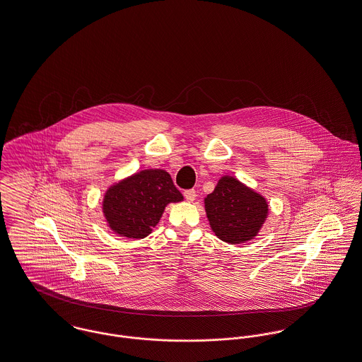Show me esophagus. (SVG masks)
I'll use <instances>...</instances> for the list:
<instances>
[{
  "label": "esophagus",
  "instance_id": "esophagus-1",
  "mask_svg": "<svg viewBox=\"0 0 362 362\" xmlns=\"http://www.w3.org/2000/svg\"><path fill=\"white\" fill-rule=\"evenodd\" d=\"M183 194H185V198H186L189 202H192V201L195 199V197H197L195 190H186Z\"/></svg>",
  "mask_w": 362,
  "mask_h": 362
}]
</instances>
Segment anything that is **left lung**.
<instances>
[{
  "instance_id": "8db88e82",
  "label": "left lung",
  "mask_w": 362,
  "mask_h": 362,
  "mask_svg": "<svg viewBox=\"0 0 362 362\" xmlns=\"http://www.w3.org/2000/svg\"><path fill=\"white\" fill-rule=\"evenodd\" d=\"M204 202L213 233L231 245L255 239L269 212L261 194L228 175L217 182Z\"/></svg>"
}]
</instances>
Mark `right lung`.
<instances>
[{"label": "right lung", "mask_w": 362, "mask_h": 362, "mask_svg": "<svg viewBox=\"0 0 362 362\" xmlns=\"http://www.w3.org/2000/svg\"><path fill=\"white\" fill-rule=\"evenodd\" d=\"M183 201L164 170H144L113 183L103 199L107 227L119 236L142 239L151 234L165 206Z\"/></svg>", "instance_id": "add662e5"}]
</instances>
